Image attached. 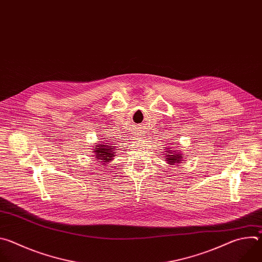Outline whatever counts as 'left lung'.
<instances>
[{
    "label": "left lung",
    "mask_w": 262,
    "mask_h": 262,
    "mask_svg": "<svg viewBox=\"0 0 262 262\" xmlns=\"http://www.w3.org/2000/svg\"><path fill=\"white\" fill-rule=\"evenodd\" d=\"M166 152H169L168 155H164L166 157L165 159H166L168 164H170V165H175L176 164L177 165L182 161L183 156L181 154H178V150H176V149H174V151L166 150Z\"/></svg>",
    "instance_id": "left-lung-1"
}]
</instances>
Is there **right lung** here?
<instances>
[{
    "mask_svg": "<svg viewBox=\"0 0 262 262\" xmlns=\"http://www.w3.org/2000/svg\"><path fill=\"white\" fill-rule=\"evenodd\" d=\"M116 148L117 147L111 146V144L106 145L104 143H101V144L97 143V145L93 147V154H94V157H96L95 159L100 160L99 162L105 164L113 160V157H115L114 151L116 150Z\"/></svg>",
    "mask_w": 262,
    "mask_h": 262,
    "instance_id": "obj_1",
    "label": "right lung"
}]
</instances>
